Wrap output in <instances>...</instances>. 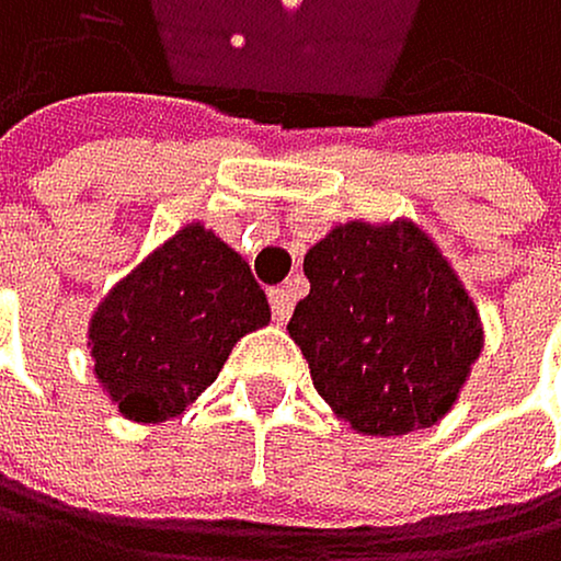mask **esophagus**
I'll use <instances>...</instances> for the list:
<instances>
[{
	"label": "esophagus",
	"mask_w": 561,
	"mask_h": 561,
	"mask_svg": "<svg viewBox=\"0 0 561 561\" xmlns=\"http://www.w3.org/2000/svg\"><path fill=\"white\" fill-rule=\"evenodd\" d=\"M268 304H272V317L278 323H286L293 317V293L286 286H278V289H268Z\"/></svg>",
	"instance_id": "34e87169"
}]
</instances>
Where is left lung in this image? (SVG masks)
<instances>
[{"label": "left lung", "instance_id": "obj_1", "mask_svg": "<svg viewBox=\"0 0 561 561\" xmlns=\"http://www.w3.org/2000/svg\"><path fill=\"white\" fill-rule=\"evenodd\" d=\"M289 337L355 434L438 424L483 355V320L434 238L407 217L331 227L307 251Z\"/></svg>", "mask_w": 561, "mask_h": 561}]
</instances>
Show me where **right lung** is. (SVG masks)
Masks as SVG:
<instances>
[{
	"mask_svg": "<svg viewBox=\"0 0 561 561\" xmlns=\"http://www.w3.org/2000/svg\"><path fill=\"white\" fill-rule=\"evenodd\" d=\"M265 289L199 220L175 230L89 317L95 382L127 421L182 417L244 334L268 328Z\"/></svg>",
	"mask_w": 561,
	"mask_h": 561,
	"instance_id": "1",
	"label": "right lung"
}]
</instances>
